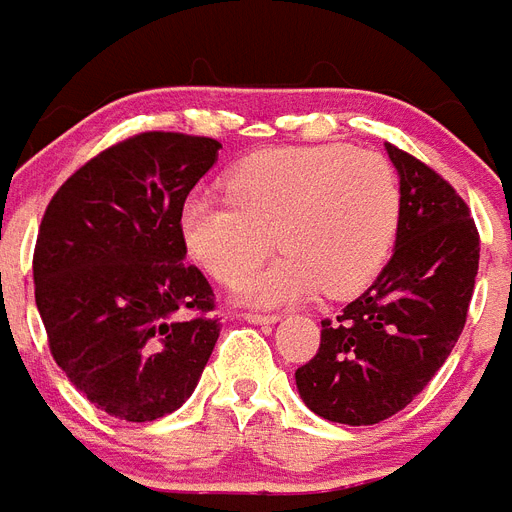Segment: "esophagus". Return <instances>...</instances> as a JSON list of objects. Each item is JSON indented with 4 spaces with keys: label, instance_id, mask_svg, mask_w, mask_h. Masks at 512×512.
Instances as JSON below:
<instances>
[{
    "label": "esophagus",
    "instance_id": "1",
    "mask_svg": "<svg viewBox=\"0 0 512 512\" xmlns=\"http://www.w3.org/2000/svg\"><path fill=\"white\" fill-rule=\"evenodd\" d=\"M244 321H249V323H276L278 315L276 313H244Z\"/></svg>",
    "mask_w": 512,
    "mask_h": 512
}]
</instances>
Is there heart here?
<instances>
[{"mask_svg":"<svg viewBox=\"0 0 512 512\" xmlns=\"http://www.w3.org/2000/svg\"><path fill=\"white\" fill-rule=\"evenodd\" d=\"M402 218L389 160L347 144L263 149L228 170L226 199L197 194L181 207L189 255L226 286L242 284L273 249L286 255L244 284V297L278 305L360 294L392 255Z\"/></svg>","mask_w":512,"mask_h":512,"instance_id":"1","label":"heart"}]
</instances>
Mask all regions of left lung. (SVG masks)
<instances>
[{
  "label": "left lung",
  "instance_id": "1",
  "mask_svg": "<svg viewBox=\"0 0 512 512\" xmlns=\"http://www.w3.org/2000/svg\"><path fill=\"white\" fill-rule=\"evenodd\" d=\"M386 152L402 191L392 260L336 321H321V347L294 373L305 405L347 426L386 421L423 392L463 334L479 273L463 197L405 149Z\"/></svg>",
  "mask_w": 512,
  "mask_h": 512
}]
</instances>
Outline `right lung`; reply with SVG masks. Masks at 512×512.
<instances>
[{
  "label": "right lung",
  "instance_id": "obj_1",
  "mask_svg": "<svg viewBox=\"0 0 512 512\" xmlns=\"http://www.w3.org/2000/svg\"><path fill=\"white\" fill-rule=\"evenodd\" d=\"M218 149L173 131L118 141L81 165L41 218L33 292L49 352L120 421L178 410L218 342L213 286L181 236V207Z\"/></svg>",
  "mask_w": 512,
  "mask_h": 512
}]
</instances>
